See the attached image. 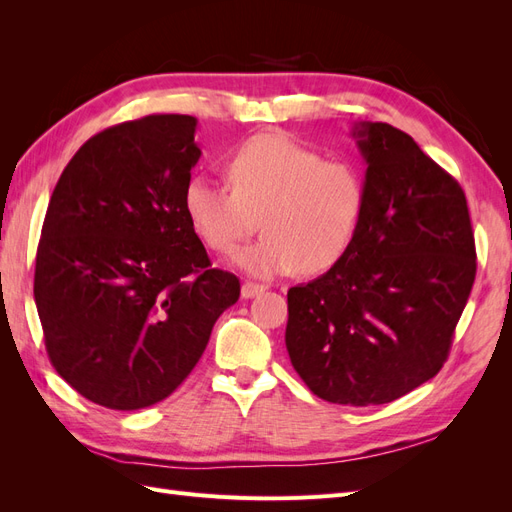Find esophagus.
<instances>
[{
    "mask_svg": "<svg viewBox=\"0 0 512 512\" xmlns=\"http://www.w3.org/2000/svg\"><path fill=\"white\" fill-rule=\"evenodd\" d=\"M265 290H267V286H262V284L243 282V286H241V297H243V299H254V297H258L260 292H265Z\"/></svg>",
    "mask_w": 512,
    "mask_h": 512,
    "instance_id": "esophagus-1",
    "label": "esophagus"
}]
</instances>
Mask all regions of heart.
<instances>
[{
    "label": "heart",
    "mask_w": 512,
    "mask_h": 512,
    "mask_svg": "<svg viewBox=\"0 0 512 512\" xmlns=\"http://www.w3.org/2000/svg\"><path fill=\"white\" fill-rule=\"evenodd\" d=\"M228 185L192 177L183 211L209 250L235 256L256 277L290 271L320 275L337 267L363 228L369 188L363 170L348 160H324L286 134L247 138L226 160Z\"/></svg>",
    "instance_id": "b5f03b06"
}]
</instances>
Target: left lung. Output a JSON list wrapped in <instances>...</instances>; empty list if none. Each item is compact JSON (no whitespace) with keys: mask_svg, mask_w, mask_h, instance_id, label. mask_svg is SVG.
<instances>
[{"mask_svg":"<svg viewBox=\"0 0 512 512\" xmlns=\"http://www.w3.org/2000/svg\"><path fill=\"white\" fill-rule=\"evenodd\" d=\"M369 205L348 256L288 290L286 348L307 389L342 406L389 404L451 352L476 277L468 200L389 123H356Z\"/></svg>","mask_w":512,"mask_h":512,"instance_id":"left-lung-1","label":"left lung"}]
</instances>
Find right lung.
<instances>
[{
  "mask_svg": "<svg viewBox=\"0 0 512 512\" xmlns=\"http://www.w3.org/2000/svg\"><path fill=\"white\" fill-rule=\"evenodd\" d=\"M190 115H147L91 136L61 173L36 254L46 354L111 410L158 404L190 376L237 275L211 269L183 211L200 158Z\"/></svg>",
  "mask_w": 512,
  "mask_h": 512,
  "instance_id": "add662e5",
  "label": "right lung"
}]
</instances>
